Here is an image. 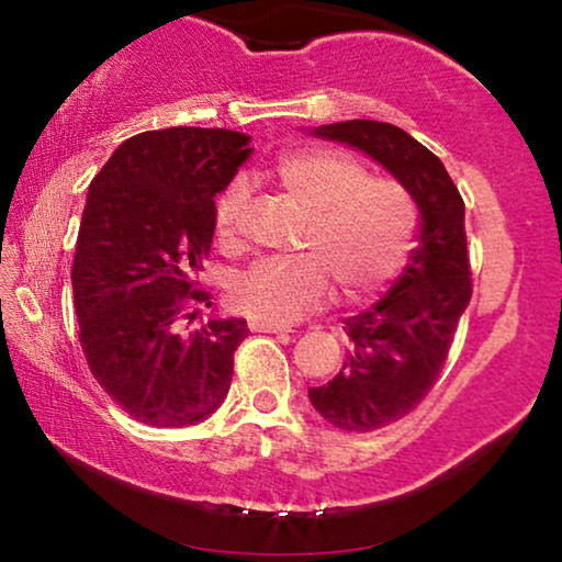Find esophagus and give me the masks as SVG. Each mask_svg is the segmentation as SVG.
<instances>
[{"instance_id":"34e87169","label":"esophagus","mask_w":562,"mask_h":562,"mask_svg":"<svg viewBox=\"0 0 562 562\" xmlns=\"http://www.w3.org/2000/svg\"><path fill=\"white\" fill-rule=\"evenodd\" d=\"M250 329L252 333H291L289 325H276V322L266 319H250Z\"/></svg>"}]
</instances>
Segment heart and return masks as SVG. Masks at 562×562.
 Segmentation results:
<instances>
[{
    "instance_id": "heart-1",
    "label": "heart",
    "mask_w": 562,
    "mask_h": 562,
    "mask_svg": "<svg viewBox=\"0 0 562 562\" xmlns=\"http://www.w3.org/2000/svg\"><path fill=\"white\" fill-rule=\"evenodd\" d=\"M273 179L310 214L299 260H260L233 286V304L256 319L289 325L329 294L366 299L402 273L417 237V202L404 181L371 176L363 160L335 148H302L279 158ZM245 210L240 181L217 196L214 233L233 243Z\"/></svg>"
}]
</instances>
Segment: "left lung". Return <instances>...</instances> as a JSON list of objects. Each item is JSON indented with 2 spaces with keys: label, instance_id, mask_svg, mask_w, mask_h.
<instances>
[{
  "label": "left lung",
  "instance_id": "obj_1",
  "mask_svg": "<svg viewBox=\"0 0 562 562\" xmlns=\"http://www.w3.org/2000/svg\"><path fill=\"white\" fill-rule=\"evenodd\" d=\"M327 140L386 166L419 206V245L394 289L363 314L345 319L352 352L310 402L345 432H373L406 417L440 379L460 314L473 294L465 240V204L442 160L402 127L375 120L335 122Z\"/></svg>",
  "mask_w": 562,
  "mask_h": 562
}]
</instances>
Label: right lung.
Returning a JSON list of instances; mask_svg holds the SVG:
<instances>
[{"label": "right lung", "instance_id": "obj_1", "mask_svg": "<svg viewBox=\"0 0 562 562\" xmlns=\"http://www.w3.org/2000/svg\"><path fill=\"white\" fill-rule=\"evenodd\" d=\"M248 135L166 127L127 137L89 187L71 268L89 371L130 417L187 427L233 383L245 319L194 327L214 235V196L248 160Z\"/></svg>", "mask_w": 562, "mask_h": 562}]
</instances>
